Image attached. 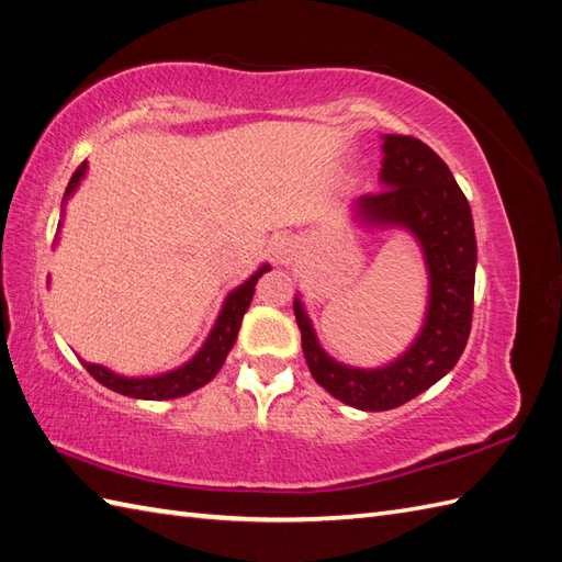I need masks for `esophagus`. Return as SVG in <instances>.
I'll use <instances>...</instances> for the list:
<instances>
[{
  "label": "esophagus",
  "mask_w": 562,
  "mask_h": 562,
  "mask_svg": "<svg viewBox=\"0 0 562 562\" xmlns=\"http://www.w3.org/2000/svg\"><path fill=\"white\" fill-rule=\"evenodd\" d=\"M272 256H276V260L282 266L292 263L296 256V244L292 239H280V241H276V246H272Z\"/></svg>",
  "instance_id": "34e87169"
}]
</instances>
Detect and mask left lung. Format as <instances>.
<instances>
[{"mask_svg":"<svg viewBox=\"0 0 562 562\" xmlns=\"http://www.w3.org/2000/svg\"><path fill=\"white\" fill-rule=\"evenodd\" d=\"M381 184V191L359 195L357 220L363 227L407 229L422 246L428 272L426 318L409 349L378 369L347 367L321 347L302 299L294 296L311 375L333 397L363 412L395 409L452 371L474 311V220L448 165L419 138L385 134Z\"/></svg>","mask_w":562,"mask_h":562,"instance_id":"left-lung-1","label":"left lung"}]
</instances>
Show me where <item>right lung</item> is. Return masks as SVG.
<instances>
[{
	"mask_svg": "<svg viewBox=\"0 0 562 562\" xmlns=\"http://www.w3.org/2000/svg\"><path fill=\"white\" fill-rule=\"evenodd\" d=\"M88 162H81V167L76 169L67 191H64V201H61V215H64V205L71 199V193L81 184V179L86 177ZM61 227V220H59ZM270 266H260L254 276L246 280L244 284H239L237 290H232L222 304L217 321L213 325V330L207 333L203 347L195 351V355L181 363V367L167 371V373H158V375H143V378H128V375H120L110 371L108 367H100V363H88L83 361V367L88 369V373L95 378L98 383H102L104 387L114 390V393L126 395V397H136V400H175V397H184L193 390L203 387L205 383H211L213 378L217 375V371L225 363L229 349L237 342V335L241 328V318L244 313L249 311V304L256 292V282L258 278L268 272Z\"/></svg>",
	"mask_w": 562,
	"mask_h": 562,
	"instance_id": "add662e5",
	"label": "right lung"
}]
</instances>
